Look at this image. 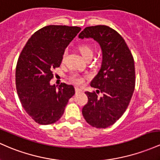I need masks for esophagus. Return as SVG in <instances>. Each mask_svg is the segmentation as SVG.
Masks as SVG:
<instances>
[{"label":"esophagus","mask_w":160,"mask_h":160,"mask_svg":"<svg viewBox=\"0 0 160 160\" xmlns=\"http://www.w3.org/2000/svg\"><path fill=\"white\" fill-rule=\"evenodd\" d=\"M75 92H82V89H79V88H77V87H76V88H75Z\"/></svg>","instance_id":"34e87169"}]
</instances>
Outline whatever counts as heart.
<instances>
[{
	"instance_id": "obj_1",
	"label": "heart",
	"mask_w": 160,
	"mask_h": 160,
	"mask_svg": "<svg viewBox=\"0 0 160 160\" xmlns=\"http://www.w3.org/2000/svg\"><path fill=\"white\" fill-rule=\"evenodd\" d=\"M77 49H78L80 54H81V56L84 59H85V60L89 57H92V55H93V49H92V47H91L89 45H88V44H86V43L80 44V45H79L78 47H77ZM65 57H66V52H64V54H63V56H62L63 61H64ZM70 80H71L72 83L77 84V85H80V84L83 83L84 78L83 77L80 76V75L73 74L70 77Z\"/></svg>"
}]
</instances>
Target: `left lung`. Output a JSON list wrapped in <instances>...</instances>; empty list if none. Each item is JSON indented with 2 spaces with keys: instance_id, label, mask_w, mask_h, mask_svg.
Segmentation results:
<instances>
[{
  "instance_id": "8db88e82",
  "label": "left lung",
  "mask_w": 160,
  "mask_h": 160,
  "mask_svg": "<svg viewBox=\"0 0 160 160\" xmlns=\"http://www.w3.org/2000/svg\"><path fill=\"white\" fill-rule=\"evenodd\" d=\"M79 38H92L102 51V63L90 86L102 92H86L88 102L82 113L89 124L106 128L115 124L127 109L135 87V68L132 54L120 34L107 26L86 27Z\"/></svg>"
}]
</instances>
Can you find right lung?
<instances>
[{"instance_id": "right-lung-1", "label": "right lung", "mask_w": 160, "mask_h": 160, "mask_svg": "<svg viewBox=\"0 0 160 160\" xmlns=\"http://www.w3.org/2000/svg\"><path fill=\"white\" fill-rule=\"evenodd\" d=\"M78 26L50 25L28 40L16 67L17 94L26 113L38 124H51L61 118L75 93L72 85L51 86L52 71L61 65L64 49L77 36Z\"/></svg>"}]
</instances>
